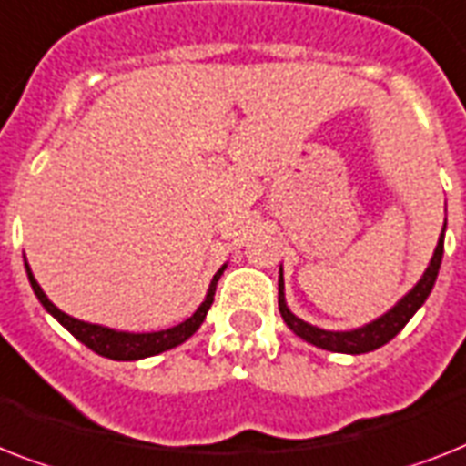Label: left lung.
<instances>
[{
    "label": "left lung",
    "mask_w": 466,
    "mask_h": 466,
    "mask_svg": "<svg viewBox=\"0 0 466 466\" xmlns=\"http://www.w3.org/2000/svg\"><path fill=\"white\" fill-rule=\"evenodd\" d=\"M442 232H445V227H442ZM442 239H445V237L441 234L436 251H433V258H431L429 268H426L423 278L417 282V287H414V289H411V292L407 294V297H404L390 313H385L383 319L373 320V323L364 325V328H359V330H350V332L320 330V328H313V325L297 319V316H294L285 304V292H282V289H285L282 270H279V294H278L279 313H282L285 323L297 332L299 338L306 339V342L316 344V347H320V350L339 351V354H366V351L378 350V347H383V344L390 342L397 332L410 323L411 316L419 311V306L429 299L431 289H433V285H436L438 270H441Z\"/></svg>",
    "instance_id": "8db88e82"
}]
</instances>
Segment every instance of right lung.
Masks as SVG:
<instances>
[{
  "label": "right lung",
  "instance_id": "right-lung-1",
  "mask_svg": "<svg viewBox=\"0 0 466 466\" xmlns=\"http://www.w3.org/2000/svg\"><path fill=\"white\" fill-rule=\"evenodd\" d=\"M25 268H28V263H25ZM222 270H225V266L215 272L213 282H210V289H208L206 301L198 306V311H196L191 319H187L179 325H174V328H169V330L138 332V335H136V332H116V330H109V328H102V325H90V323H83V320L71 319V316L59 311V309H56L47 297H45V292L40 289L35 278H33L30 268H28V279H30V287H33V292H35V297L40 299V304H43L45 309H47V311L52 313V316H55V319L59 320V323H62L76 339H78V342H83L88 350L100 354V357L115 359V361H134V359L155 357V354H160V351L172 350V347H177V344L187 342V339L198 330L200 323L206 320L208 309H210V304H213L215 287H218V279H220Z\"/></svg>",
  "mask_w": 466,
  "mask_h": 466
}]
</instances>
